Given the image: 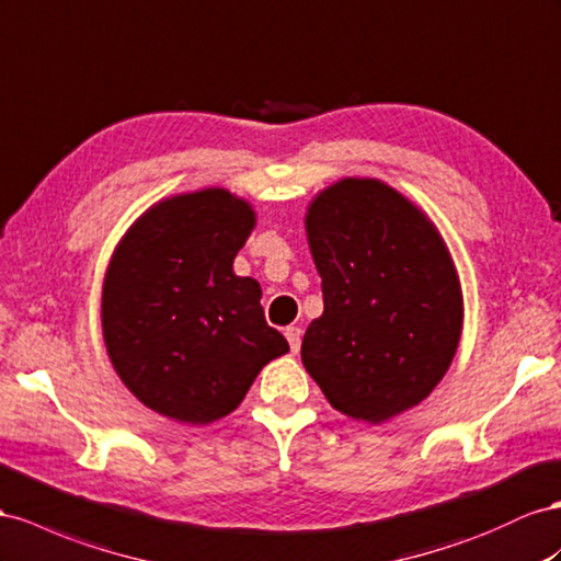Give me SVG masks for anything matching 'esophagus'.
Instances as JSON below:
<instances>
[{"label":"esophagus","instance_id":"1","mask_svg":"<svg viewBox=\"0 0 561 561\" xmlns=\"http://www.w3.org/2000/svg\"><path fill=\"white\" fill-rule=\"evenodd\" d=\"M285 337H287V342H290L293 354H297L299 352V344H301V330L297 325L285 328Z\"/></svg>","mask_w":561,"mask_h":561}]
</instances>
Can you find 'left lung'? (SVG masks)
I'll return each instance as SVG.
<instances>
[{"mask_svg":"<svg viewBox=\"0 0 561 561\" xmlns=\"http://www.w3.org/2000/svg\"><path fill=\"white\" fill-rule=\"evenodd\" d=\"M323 313L301 363L328 403L368 425L411 411L444 380L462 332V287L444 236L401 191L344 176L305 215Z\"/></svg>","mask_w":561,"mask_h":561,"instance_id":"left-lung-1","label":"left lung"}]
</instances>
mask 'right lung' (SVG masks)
I'll list each match as a JSON object with an SVG mask.
<instances>
[{"label": "right lung", "mask_w": 561, "mask_h": 561, "mask_svg": "<svg viewBox=\"0 0 561 561\" xmlns=\"http://www.w3.org/2000/svg\"><path fill=\"white\" fill-rule=\"evenodd\" d=\"M254 207L221 186L150 205L119 238L101 290L103 344L123 385L181 425L233 413L266 363L290 352L262 287L233 260Z\"/></svg>", "instance_id": "add662e5"}]
</instances>
